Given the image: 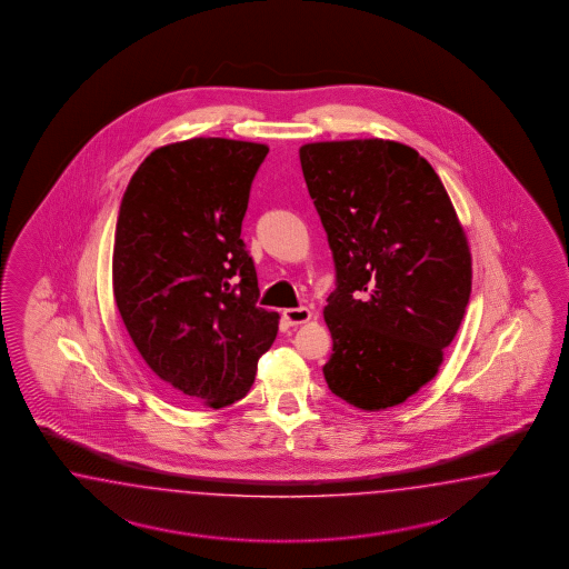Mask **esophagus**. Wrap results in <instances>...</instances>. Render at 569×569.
<instances>
[{"instance_id": "1", "label": "esophagus", "mask_w": 569, "mask_h": 569, "mask_svg": "<svg viewBox=\"0 0 569 569\" xmlns=\"http://www.w3.org/2000/svg\"><path fill=\"white\" fill-rule=\"evenodd\" d=\"M283 319L288 326H300V323H307L310 319V310L307 307H298V309H286L283 310Z\"/></svg>"}]
</instances>
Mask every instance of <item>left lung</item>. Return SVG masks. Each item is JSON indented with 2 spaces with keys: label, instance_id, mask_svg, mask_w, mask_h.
<instances>
[{
  "label": "left lung",
  "instance_id": "left-lung-1",
  "mask_svg": "<svg viewBox=\"0 0 569 569\" xmlns=\"http://www.w3.org/2000/svg\"><path fill=\"white\" fill-rule=\"evenodd\" d=\"M300 164L336 267L329 390L379 411L426 386L466 315L471 257L440 177L383 139L319 141Z\"/></svg>",
  "mask_w": 569,
  "mask_h": 569
}]
</instances>
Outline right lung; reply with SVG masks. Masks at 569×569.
I'll return each mask as SVG.
<instances>
[{
  "instance_id": "right-lung-1",
  "label": "right lung",
  "mask_w": 569,
  "mask_h": 569,
  "mask_svg": "<svg viewBox=\"0 0 569 569\" xmlns=\"http://www.w3.org/2000/svg\"><path fill=\"white\" fill-rule=\"evenodd\" d=\"M269 148L193 138L158 148L122 193L112 283L122 323L172 397L223 409L246 397L279 315L259 307L241 240Z\"/></svg>"
}]
</instances>
